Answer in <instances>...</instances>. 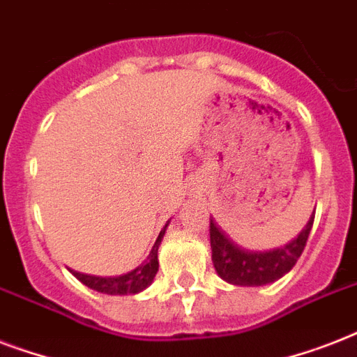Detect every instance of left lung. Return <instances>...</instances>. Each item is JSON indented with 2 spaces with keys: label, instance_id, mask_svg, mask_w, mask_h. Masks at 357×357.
Listing matches in <instances>:
<instances>
[{
  "label": "left lung",
  "instance_id": "left-lung-1",
  "mask_svg": "<svg viewBox=\"0 0 357 357\" xmlns=\"http://www.w3.org/2000/svg\"><path fill=\"white\" fill-rule=\"evenodd\" d=\"M313 217L307 220L305 228L294 237L291 243L280 248L266 250V252H250L241 248L234 241L218 228L217 222L211 218L209 222V237H211L213 265L222 280L234 285L243 287H259L280 280L285 276L302 255L313 228Z\"/></svg>",
  "mask_w": 357,
  "mask_h": 357
}]
</instances>
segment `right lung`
I'll return each mask as SVG.
<instances>
[{
  "label": "right lung",
  "instance_id": "add662e5",
  "mask_svg": "<svg viewBox=\"0 0 357 357\" xmlns=\"http://www.w3.org/2000/svg\"><path fill=\"white\" fill-rule=\"evenodd\" d=\"M167 226L161 229V234L157 237L155 244H153V248H151L150 255H148V259H146L142 265L137 266L135 271L114 278L89 276V274H81V272L75 271H72V274H74L81 283H85L86 287L94 289V291L103 294H137L140 293V291H144V289L153 282V278H155L157 271H159L157 250H159V244H161V238L162 235H165Z\"/></svg>",
  "mask_w": 357,
  "mask_h": 357
}]
</instances>
